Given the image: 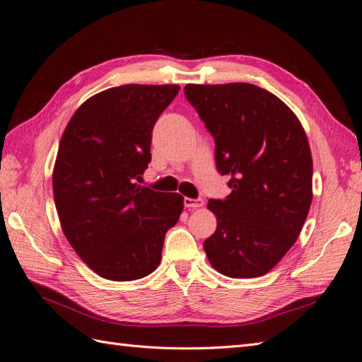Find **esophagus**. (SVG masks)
<instances>
[{"mask_svg": "<svg viewBox=\"0 0 362 362\" xmlns=\"http://www.w3.org/2000/svg\"><path fill=\"white\" fill-rule=\"evenodd\" d=\"M204 205V201L201 198L192 199V198H184V207L185 209H199Z\"/></svg>", "mask_w": 362, "mask_h": 362, "instance_id": "obj_1", "label": "esophagus"}]
</instances>
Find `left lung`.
Here are the masks:
<instances>
[{
    "label": "left lung",
    "instance_id": "obj_1",
    "mask_svg": "<svg viewBox=\"0 0 362 362\" xmlns=\"http://www.w3.org/2000/svg\"><path fill=\"white\" fill-rule=\"evenodd\" d=\"M184 95L214 139L230 178L210 199L218 227L204 250L233 279L267 274L294 245L312 202V157L301 123L279 97L251 83L185 85Z\"/></svg>",
    "mask_w": 362,
    "mask_h": 362
}]
</instances>
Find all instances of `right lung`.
Returning a JSON list of instances; mask_svg holds the SVG:
<instances>
[{"label": "right lung", "instance_id": "add662e5", "mask_svg": "<svg viewBox=\"0 0 362 362\" xmlns=\"http://www.w3.org/2000/svg\"><path fill=\"white\" fill-rule=\"evenodd\" d=\"M177 85H123L88 99L66 124L53 172L65 238L100 277L131 281L157 269L184 198L136 181L151 163L152 129ZM140 182V181H139Z\"/></svg>", "mask_w": 362, "mask_h": 362}]
</instances>
